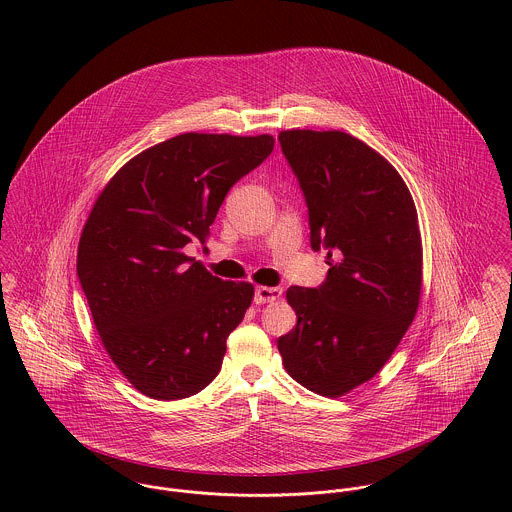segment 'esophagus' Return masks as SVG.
Instances as JSON below:
<instances>
[{"mask_svg":"<svg viewBox=\"0 0 512 512\" xmlns=\"http://www.w3.org/2000/svg\"><path fill=\"white\" fill-rule=\"evenodd\" d=\"M282 297L280 288H268V286H258L254 292V301L256 303H272Z\"/></svg>","mask_w":512,"mask_h":512,"instance_id":"34e87169","label":"esophagus"}]
</instances>
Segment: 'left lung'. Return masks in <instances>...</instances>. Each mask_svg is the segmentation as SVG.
Listing matches in <instances>:
<instances>
[{"instance_id":"8db88e82","label":"left lung","mask_w":512,"mask_h":512,"mask_svg":"<svg viewBox=\"0 0 512 512\" xmlns=\"http://www.w3.org/2000/svg\"><path fill=\"white\" fill-rule=\"evenodd\" d=\"M278 140L305 195L311 248L336 256L319 288L286 293L297 325L278 349L293 380L339 398L380 372L416 317L418 211L392 163L351 134L284 130Z\"/></svg>"}]
</instances>
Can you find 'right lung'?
Segmentation results:
<instances>
[{
    "instance_id": "add662e5",
    "label": "right lung",
    "mask_w": 512,
    "mask_h": 512,
    "mask_svg": "<svg viewBox=\"0 0 512 512\" xmlns=\"http://www.w3.org/2000/svg\"><path fill=\"white\" fill-rule=\"evenodd\" d=\"M274 138L181 134L132 157L84 222L76 272L100 341L153 400H181L219 374L254 286L224 282L183 248L209 238L230 187Z\"/></svg>"
}]
</instances>
